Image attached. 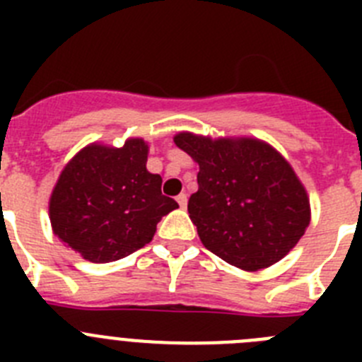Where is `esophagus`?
Returning a JSON list of instances; mask_svg holds the SVG:
<instances>
[{
    "mask_svg": "<svg viewBox=\"0 0 362 362\" xmlns=\"http://www.w3.org/2000/svg\"><path fill=\"white\" fill-rule=\"evenodd\" d=\"M175 201H177L179 206H181V209H187V203H188L187 194H179V196L175 197Z\"/></svg>",
    "mask_w": 362,
    "mask_h": 362,
    "instance_id": "obj_1",
    "label": "esophagus"
}]
</instances>
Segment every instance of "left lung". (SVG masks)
I'll return each mask as SVG.
<instances>
[{"mask_svg":"<svg viewBox=\"0 0 362 362\" xmlns=\"http://www.w3.org/2000/svg\"><path fill=\"white\" fill-rule=\"evenodd\" d=\"M174 143L199 165L188 214L201 243L246 272L276 264L310 225V199L290 163L255 137L179 132Z\"/></svg>","mask_w":362,"mask_h":362,"instance_id":"left-lung-1","label":"left lung"}]
</instances>
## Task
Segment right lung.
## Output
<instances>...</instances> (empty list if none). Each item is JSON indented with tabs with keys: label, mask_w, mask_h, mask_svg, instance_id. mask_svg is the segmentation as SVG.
Instances as JSON below:
<instances>
[{
	"label": "right lung",
	"mask_w": 362,
	"mask_h": 362,
	"mask_svg": "<svg viewBox=\"0 0 362 362\" xmlns=\"http://www.w3.org/2000/svg\"><path fill=\"white\" fill-rule=\"evenodd\" d=\"M148 143L129 137L116 148L90 143L62 170L50 194L54 235L90 263H110L152 241L163 216L179 209L146 170Z\"/></svg>",
	"instance_id": "add662e5"
}]
</instances>
